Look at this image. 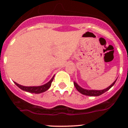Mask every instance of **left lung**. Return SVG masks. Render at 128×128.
Masks as SVG:
<instances>
[{
    "label": "left lung",
    "instance_id": "obj_1",
    "mask_svg": "<svg viewBox=\"0 0 128 128\" xmlns=\"http://www.w3.org/2000/svg\"><path fill=\"white\" fill-rule=\"evenodd\" d=\"M117 80H115V81L113 82L112 84H111L110 86H109L108 88H106L103 89V90H86V89L82 88H81L80 86L78 85L75 81H74V86H75L76 88L77 89V90H78L79 92H80L81 94H82L85 95V96H100V95H102V94H104V92H107L108 90H109L114 85V84L115 83Z\"/></svg>",
    "mask_w": 128,
    "mask_h": 128
}]
</instances>
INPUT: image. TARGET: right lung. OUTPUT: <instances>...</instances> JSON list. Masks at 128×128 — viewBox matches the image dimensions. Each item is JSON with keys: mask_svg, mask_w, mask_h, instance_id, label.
I'll return each instance as SVG.
<instances>
[{"mask_svg": "<svg viewBox=\"0 0 128 128\" xmlns=\"http://www.w3.org/2000/svg\"><path fill=\"white\" fill-rule=\"evenodd\" d=\"M54 76L52 78L51 80L48 81V82L46 83L45 84H43L42 86H25L20 85V84H18L16 82H14L15 84L17 86L18 88L20 89H22V90L28 92H30V93H34V94H40L44 92L47 91L51 86V83L52 82L53 80H54Z\"/></svg>", "mask_w": 128, "mask_h": 128, "instance_id": "right-lung-1", "label": "right lung"}]
</instances>
